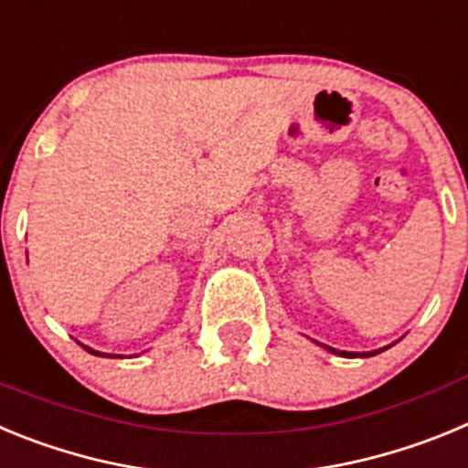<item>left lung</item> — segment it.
Wrapping results in <instances>:
<instances>
[{
    "label": "left lung",
    "mask_w": 468,
    "mask_h": 468,
    "mask_svg": "<svg viewBox=\"0 0 468 468\" xmlns=\"http://www.w3.org/2000/svg\"><path fill=\"white\" fill-rule=\"evenodd\" d=\"M330 349V346H328ZM333 351V354H340V356H346V358H354V356H358V354H349V351H337V349H330ZM373 354H379V351H370V354H361V356H373Z\"/></svg>",
    "instance_id": "left-lung-1"
}]
</instances>
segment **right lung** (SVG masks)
<instances>
[{
	"label": "right lung",
	"instance_id": "obj_1",
	"mask_svg": "<svg viewBox=\"0 0 468 468\" xmlns=\"http://www.w3.org/2000/svg\"><path fill=\"white\" fill-rule=\"evenodd\" d=\"M86 351H89V354H98V356H105V354H101V351H93V349H89V346H86Z\"/></svg>",
	"mask_w": 468,
	"mask_h": 468
}]
</instances>
